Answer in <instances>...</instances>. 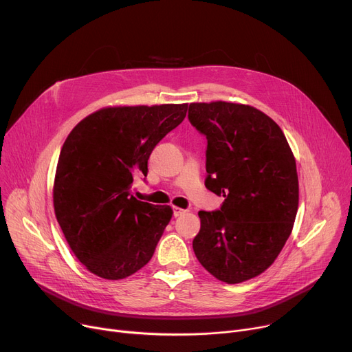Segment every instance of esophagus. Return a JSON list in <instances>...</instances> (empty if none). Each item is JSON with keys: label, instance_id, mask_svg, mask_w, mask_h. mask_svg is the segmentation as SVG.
<instances>
[{"label": "esophagus", "instance_id": "obj_1", "mask_svg": "<svg viewBox=\"0 0 352 352\" xmlns=\"http://www.w3.org/2000/svg\"><path fill=\"white\" fill-rule=\"evenodd\" d=\"M184 212H186V211L178 208V207H173V215H174V217H179V215L184 214Z\"/></svg>", "mask_w": 352, "mask_h": 352}]
</instances>
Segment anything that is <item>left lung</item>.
Masks as SVG:
<instances>
[{"instance_id":"8db88e82","label":"left lung","mask_w":352,"mask_h":352,"mask_svg":"<svg viewBox=\"0 0 352 352\" xmlns=\"http://www.w3.org/2000/svg\"><path fill=\"white\" fill-rule=\"evenodd\" d=\"M188 120L207 138L206 187L226 198L219 210L198 212L195 256L219 281L251 280L275 261L292 231L295 158L281 128L254 107L194 102Z\"/></svg>"}]
</instances>
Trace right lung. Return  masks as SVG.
Returning <instances> with one entry per match:
<instances>
[{"mask_svg":"<svg viewBox=\"0 0 352 352\" xmlns=\"http://www.w3.org/2000/svg\"><path fill=\"white\" fill-rule=\"evenodd\" d=\"M187 104L104 108L67 137L54 181V210L72 252L105 280H122L154 255L173 210L138 201L154 146L187 116Z\"/></svg>","mask_w":352,"mask_h":352,"instance_id":"1","label":"right lung"}]
</instances>
